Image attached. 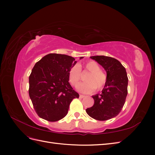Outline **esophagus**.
I'll return each instance as SVG.
<instances>
[{"label":"esophagus","mask_w":155,"mask_h":155,"mask_svg":"<svg viewBox=\"0 0 155 155\" xmlns=\"http://www.w3.org/2000/svg\"><path fill=\"white\" fill-rule=\"evenodd\" d=\"M85 96H84V95H82V94H80V95H79V97H80L81 98V99H82V98H83V97H85Z\"/></svg>","instance_id":"obj_1"}]
</instances>
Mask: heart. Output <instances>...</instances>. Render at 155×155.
<instances>
[{"mask_svg":"<svg viewBox=\"0 0 155 155\" xmlns=\"http://www.w3.org/2000/svg\"><path fill=\"white\" fill-rule=\"evenodd\" d=\"M84 68L88 71L89 74L85 78V83L79 87V90L83 93L91 92L94 90L98 91L105 85L107 81L106 74L100 70V65L96 62L88 61L78 67L74 66L70 69L68 72L69 82L75 87H77L81 79V70Z\"/></svg>","mask_w":155,"mask_h":155,"instance_id":"b5f03b06","label":"heart"}]
</instances>
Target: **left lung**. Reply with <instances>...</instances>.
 Returning a JSON list of instances; mask_svg holds the SVG:
<instances>
[{
    "label": "left lung",
    "instance_id": "obj_1",
    "mask_svg": "<svg viewBox=\"0 0 155 155\" xmlns=\"http://www.w3.org/2000/svg\"><path fill=\"white\" fill-rule=\"evenodd\" d=\"M104 67L107 81L101 94L92 96L94 104L86 109L91 118L105 121L118 115L125 104L127 95L128 78L121 63L113 58L105 55L90 57Z\"/></svg>",
    "mask_w": 155,
    "mask_h": 155
}]
</instances>
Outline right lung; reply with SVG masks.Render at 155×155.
Masks as SVG:
<instances>
[{"label":"right lung","instance_id":"1","mask_svg":"<svg viewBox=\"0 0 155 155\" xmlns=\"http://www.w3.org/2000/svg\"><path fill=\"white\" fill-rule=\"evenodd\" d=\"M76 63L71 56L49 54L35 63L29 77V96L40 118L61 120L72 100L79 97L68 82L69 70Z\"/></svg>","mask_w":155,"mask_h":155}]
</instances>
